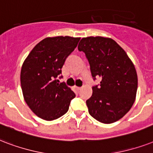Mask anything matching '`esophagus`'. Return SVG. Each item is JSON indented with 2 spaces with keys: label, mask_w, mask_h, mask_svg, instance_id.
<instances>
[{
  "label": "esophagus",
  "mask_w": 153,
  "mask_h": 153,
  "mask_svg": "<svg viewBox=\"0 0 153 153\" xmlns=\"http://www.w3.org/2000/svg\"><path fill=\"white\" fill-rule=\"evenodd\" d=\"M82 89V87H76V90L77 91H80V90Z\"/></svg>",
  "instance_id": "esophagus-1"
}]
</instances>
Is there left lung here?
Wrapping results in <instances>:
<instances>
[{
  "instance_id": "8db88e82",
  "label": "left lung",
  "mask_w": 153,
  "mask_h": 153,
  "mask_svg": "<svg viewBox=\"0 0 153 153\" xmlns=\"http://www.w3.org/2000/svg\"><path fill=\"white\" fill-rule=\"evenodd\" d=\"M78 50L84 52L93 80V95L86 100L88 112L98 121L111 124L132 108L137 90V74L125 51L111 38L88 36L81 39Z\"/></svg>"
}]
</instances>
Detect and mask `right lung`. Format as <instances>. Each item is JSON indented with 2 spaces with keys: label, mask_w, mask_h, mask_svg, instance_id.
Returning a JSON list of instances; mask_svg holds the SVG:
<instances>
[{
  "label": "right lung",
  "mask_w": 153,
  "mask_h": 153,
  "mask_svg": "<svg viewBox=\"0 0 153 153\" xmlns=\"http://www.w3.org/2000/svg\"><path fill=\"white\" fill-rule=\"evenodd\" d=\"M79 37H47L36 45L25 60L21 72L24 98L33 112L45 120L57 119L68 112L76 97L65 83L61 68L80 41Z\"/></svg>",
  "instance_id": "1"
}]
</instances>
